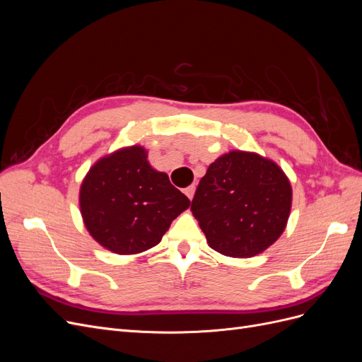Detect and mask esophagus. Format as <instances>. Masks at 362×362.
<instances>
[{
  "label": "esophagus",
  "mask_w": 362,
  "mask_h": 362,
  "mask_svg": "<svg viewBox=\"0 0 362 362\" xmlns=\"http://www.w3.org/2000/svg\"><path fill=\"white\" fill-rule=\"evenodd\" d=\"M184 193H185V196H187V198L192 201V198H193V194H194V185H189L187 189L184 190Z\"/></svg>",
  "instance_id": "esophagus-1"
}]
</instances>
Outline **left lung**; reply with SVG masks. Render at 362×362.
Listing matches in <instances>:
<instances>
[{"instance_id":"left-lung-1","label":"left lung","mask_w":362,"mask_h":362,"mask_svg":"<svg viewBox=\"0 0 362 362\" xmlns=\"http://www.w3.org/2000/svg\"><path fill=\"white\" fill-rule=\"evenodd\" d=\"M291 201L290 180L275 161L235 149L208 166L190 210L208 246L226 257L250 258L281 237Z\"/></svg>"}]
</instances>
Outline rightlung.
<instances>
[{"label":"right lung","instance_id":"right-lung-1","mask_svg":"<svg viewBox=\"0 0 362 362\" xmlns=\"http://www.w3.org/2000/svg\"><path fill=\"white\" fill-rule=\"evenodd\" d=\"M190 206L168 173L156 170L148 151L125 146L98 160L80 187V211L95 242L117 255L157 246L173 218Z\"/></svg>","mask_w":362,"mask_h":362}]
</instances>
